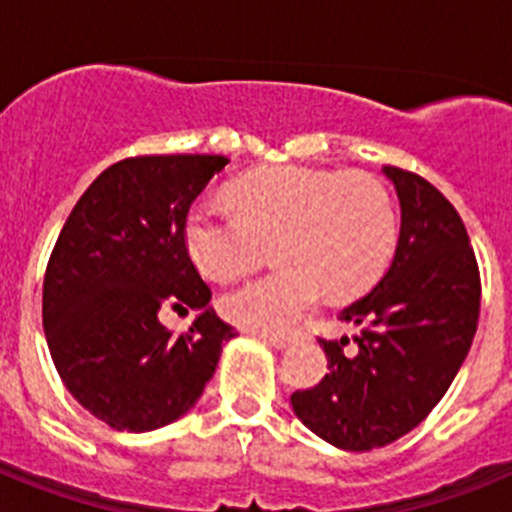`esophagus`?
I'll return each mask as SVG.
<instances>
[{"label": "esophagus", "mask_w": 512, "mask_h": 512, "mask_svg": "<svg viewBox=\"0 0 512 512\" xmlns=\"http://www.w3.org/2000/svg\"><path fill=\"white\" fill-rule=\"evenodd\" d=\"M261 338L274 348H287L289 343H295L297 333H261Z\"/></svg>", "instance_id": "1"}]
</instances>
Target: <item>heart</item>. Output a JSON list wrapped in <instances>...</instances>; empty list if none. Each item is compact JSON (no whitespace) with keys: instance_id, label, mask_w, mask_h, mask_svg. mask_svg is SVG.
Returning a JSON list of instances; mask_svg holds the SVG:
<instances>
[{"instance_id":"obj_1","label":"heart","mask_w":512,"mask_h":512,"mask_svg":"<svg viewBox=\"0 0 512 512\" xmlns=\"http://www.w3.org/2000/svg\"><path fill=\"white\" fill-rule=\"evenodd\" d=\"M230 202L189 207L184 243L202 274L230 279L261 259L264 243L277 241L282 266L246 279L220 302L241 328H289L325 289L356 295L377 282L395 251V205L372 176L271 166L235 182Z\"/></svg>"}]
</instances>
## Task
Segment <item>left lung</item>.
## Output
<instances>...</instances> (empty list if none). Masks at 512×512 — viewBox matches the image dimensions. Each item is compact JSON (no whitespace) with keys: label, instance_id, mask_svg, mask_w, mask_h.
Instances as JSON below:
<instances>
[{"label":"left lung","instance_id":"left-lung-1","mask_svg":"<svg viewBox=\"0 0 512 512\" xmlns=\"http://www.w3.org/2000/svg\"><path fill=\"white\" fill-rule=\"evenodd\" d=\"M382 174L400 200L390 269L338 312L354 336L320 338L323 382L292 395L297 418L343 451H372L413 431L446 395L477 333L479 271L459 212L423 176L397 166Z\"/></svg>","mask_w":512,"mask_h":512}]
</instances>
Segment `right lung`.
<instances>
[{"mask_svg":"<svg viewBox=\"0 0 512 512\" xmlns=\"http://www.w3.org/2000/svg\"><path fill=\"white\" fill-rule=\"evenodd\" d=\"M225 156H138L89 184L58 235L43 282V328L66 390L110 428L146 433L194 408L235 336L210 307L184 220ZM198 310L187 334L157 320Z\"/></svg>","mask_w":512,"mask_h":512,"instance_id":"add662e5","label":"right lung"}]
</instances>
